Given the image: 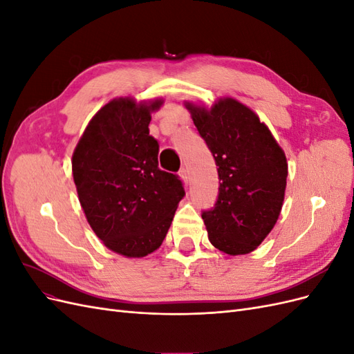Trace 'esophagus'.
I'll list each match as a JSON object with an SVG mask.
<instances>
[{"label":"esophagus","instance_id":"obj_1","mask_svg":"<svg viewBox=\"0 0 354 354\" xmlns=\"http://www.w3.org/2000/svg\"><path fill=\"white\" fill-rule=\"evenodd\" d=\"M178 176H180L181 180H183V183H187V181H189V173H187L186 168H181L178 171Z\"/></svg>","mask_w":354,"mask_h":354}]
</instances>
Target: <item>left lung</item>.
Returning a JSON list of instances; mask_svg holds the SVG:
<instances>
[{"label": "left lung", "mask_w": 354, "mask_h": 354, "mask_svg": "<svg viewBox=\"0 0 354 354\" xmlns=\"http://www.w3.org/2000/svg\"><path fill=\"white\" fill-rule=\"evenodd\" d=\"M186 108L218 167L217 202L202 212L208 239L226 254H248L279 218L286 156L267 125L238 100L224 97L211 109L186 102Z\"/></svg>", "instance_id": "left-lung-1"}]
</instances>
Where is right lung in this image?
Returning a JSON list of instances; mask_svg holds the SVG:
<instances>
[{
  "instance_id": "1",
  "label": "right lung",
  "mask_w": 354,
  "mask_h": 354,
  "mask_svg": "<svg viewBox=\"0 0 354 354\" xmlns=\"http://www.w3.org/2000/svg\"><path fill=\"white\" fill-rule=\"evenodd\" d=\"M164 100L113 99L93 116L72 155L85 217L116 254L140 259L158 250L185 196L178 176L158 167L151 112Z\"/></svg>"
}]
</instances>
